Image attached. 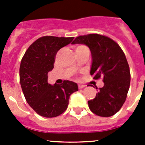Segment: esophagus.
Returning a JSON list of instances; mask_svg holds the SVG:
<instances>
[{
    "mask_svg": "<svg viewBox=\"0 0 145 145\" xmlns=\"http://www.w3.org/2000/svg\"><path fill=\"white\" fill-rule=\"evenodd\" d=\"M86 86L85 85H82V84H78V88H84V87H85Z\"/></svg>",
    "mask_w": 145,
    "mask_h": 145,
    "instance_id": "obj_1",
    "label": "esophagus"
}]
</instances>
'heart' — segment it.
Returning a JSON list of instances; mask_svg holds the SVG:
<instances>
[{
	"instance_id": "obj_1",
	"label": "heart",
	"mask_w": 145,
	"mask_h": 145,
	"mask_svg": "<svg viewBox=\"0 0 145 145\" xmlns=\"http://www.w3.org/2000/svg\"><path fill=\"white\" fill-rule=\"evenodd\" d=\"M85 48H87V47L84 46V45H80V46H78L75 48V52H77V51H80V50L85 49Z\"/></svg>"
}]
</instances>
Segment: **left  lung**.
<instances>
[{"mask_svg": "<svg viewBox=\"0 0 145 145\" xmlns=\"http://www.w3.org/2000/svg\"><path fill=\"white\" fill-rule=\"evenodd\" d=\"M86 45L92 57L91 75L102 78L95 98L88 101L92 112L101 117H110L118 112L125 101L130 86L131 74L125 54L113 40L99 34L75 38L72 44Z\"/></svg>", "mask_w": 145, "mask_h": 145, "instance_id": "obj_1", "label": "left lung"}]
</instances>
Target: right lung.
Returning <instances> with one entry per match:
<instances>
[{
    "mask_svg": "<svg viewBox=\"0 0 145 145\" xmlns=\"http://www.w3.org/2000/svg\"><path fill=\"white\" fill-rule=\"evenodd\" d=\"M73 38L43 36L29 46L22 59L20 80L23 93L29 105L43 117L54 118L63 113L70 96L78 90L76 83L70 80L60 85L48 83V73L53 70L57 52Z\"/></svg>",
    "mask_w": 145,
    "mask_h": 145,
    "instance_id": "obj_1",
    "label": "right lung"
}]
</instances>
